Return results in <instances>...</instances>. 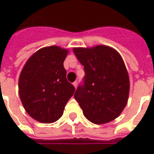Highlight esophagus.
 <instances>
[{"mask_svg": "<svg viewBox=\"0 0 154 154\" xmlns=\"http://www.w3.org/2000/svg\"><path fill=\"white\" fill-rule=\"evenodd\" d=\"M73 86L75 87V88H77V82H73Z\"/></svg>", "mask_w": 154, "mask_h": 154, "instance_id": "obj_1", "label": "esophagus"}]
</instances>
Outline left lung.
I'll use <instances>...</instances> for the list:
<instances>
[{"instance_id": "1", "label": "left lung", "mask_w": 154, "mask_h": 154, "mask_svg": "<svg viewBox=\"0 0 154 154\" xmlns=\"http://www.w3.org/2000/svg\"><path fill=\"white\" fill-rule=\"evenodd\" d=\"M84 66L83 84L74 94L83 114L95 124L107 123L121 114L129 94V77L121 55L107 46L73 48Z\"/></svg>"}]
</instances>
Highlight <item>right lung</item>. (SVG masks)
Masks as SVG:
<instances>
[{
    "label": "right lung",
    "instance_id": "obj_1",
    "mask_svg": "<svg viewBox=\"0 0 154 154\" xmlns=\"http://www.w3.org/2000/svg\"><path fill=\"white\" fill-rule=\"evenodd\" d=\"M68 51L57 46L43 47L26 62L19 77V95L25 110L42 123H51L63 114L75 88L66 80L63 62Z\"/></svg>",
    "mask_w": 154,
    "mask_h": 154
}]
</instances>
